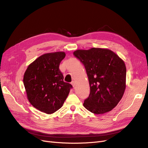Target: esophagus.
Wrapping results in <instances>:
<instances>
[{"instance_id": "obj_1", "label": "esophagus", "mask_w": 148, "mask_h": 148, "mask_svg": "<svg viewBox=\"0 0 148 148\" xmlns=\"http://www.w3.org/2000/svg\"><path fill=\"white\" fill-rule=\"evenodd\" d=\"M71 85H72V86H73V87L75 88V82H72L71 83Z\"/></svg>"}]
</instances>
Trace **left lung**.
<instances>
[{"instance_id":"1","label":"left lung","mask_w":148,"mask_h":148,"mask_svg":"<svg viewBox=\"0 0 148 148\" xmlns=\"http://www.w3.org/2000/svg\"><path fill=\"white\" fill-rule=\"evenodd\" d=\"M73 54L84 65L90 86V94L84 101V107L95 114L112 110L122 98L126 88L124 61L113 51L104 48L78 49Z\"/></svg>"}]
</instances>
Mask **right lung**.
<instances>
[{
  "label": "right lung",
  "instance_id": "right-lung-1",
  "mask_svg": "<svg viewBox=\"0 0 148 148\" xmlns=\"http://www.w3.org/2000/svg\"><path fill=\"white\" fill-rule=\"evenodd\" d=\"M65 57L64 52L44 53L28 65L24 74L23 83L30 104L47 114L61 108L72 88L64 82L59 69Z\"/></svg>",
  "mask_w": 148,
  "mask_h": 148
}]
</instances>
